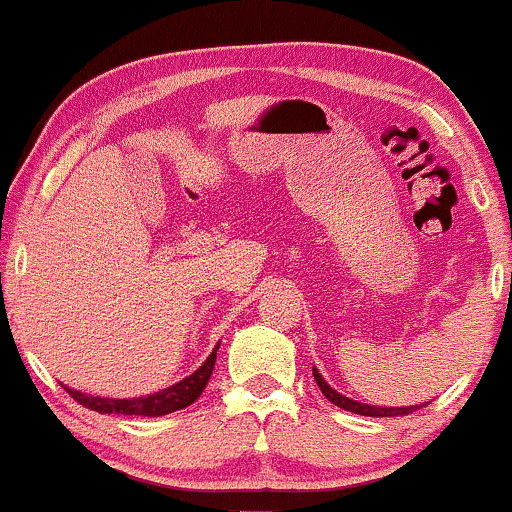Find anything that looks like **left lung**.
I'll return each instance as SVG.
<instances>
[{
	"label": "left lung",
	"mask_w": 512,
	"mask_h": 512,
	"mask_svg": "<svg viewBox=\"0 0 512 512\" xmlns=\"http://www.w3.org/2000/svg\"><path fill=\"white\" fill-rule=\"evenodd\" d=\"M313 377H315V382H318V387H320V391H323V396L327 401H332L337 408L349 410V413L368 415V418H394V415H408V413H413V410L427 406V403H420V406H401V408H396V406H389V408L387 406H370V403L353 401V399H349V396L339 394L337 389H332L330 384L325 382V377L320 375L318 368H313Z\"/></svg>",
	"instance_id": "8db88e82"
}]
</instances>
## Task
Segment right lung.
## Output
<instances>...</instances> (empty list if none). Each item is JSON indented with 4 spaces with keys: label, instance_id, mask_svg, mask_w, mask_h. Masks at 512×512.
<instances>
[{
    "label": "right lung",
    "instance_id": "right-lung-1",
    "mask_svg": "<svg viewBox=\"0 0 512 512\" xmlns=\"http://www.w3.org/2000/svg\"><path fill=\"white\" fill-rule=\"evenodd\" d=\"M218 346L220 344H216V349L211 351V356H208L206 361L192 372V375L182 377L180 382L170 384V387L161 389V391H154V394L137 396V399H109V396L82 394V391L71 389V387H66V391L73 396L75 401L82 403V406L90 408V410H97V413L144 415V418H159V415H168V413H175V410L192 406V403L199 399L201 391L206 389L208 380H211L213 365H216Z\"/></svg>",
    "mask_w": 512,
    "mask_h": 512
}]
</instances>
